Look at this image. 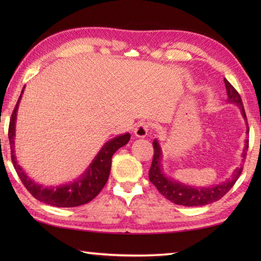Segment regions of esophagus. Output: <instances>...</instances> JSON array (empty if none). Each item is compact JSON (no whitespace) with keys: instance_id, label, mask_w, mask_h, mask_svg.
<instances>
[{"instance_id":"obj_1","label":"esophagus","mask_w":261,"mask_h":261,"mask_svg":"<svg viewBox=\"0 0 261 261\" xmlns=\"http://www.w3.org/2000/svg\"><path fill=\"white\" fill-rule=\"evenodd\" d=\"M151 130V124L148 122H139L135 129V135L138 138H145Z\"/></svg>"}]
</instances>
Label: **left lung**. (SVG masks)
I'll list each match as a JSON object with an SVG mask.
<instances>
[{"label": "left lung", "instance_id": "left-lung-1", "mask_svg": "<svg viewBox=\"0 0 261 261\" xmlns=\"http://www.w3.org/2000/svg\"><path fill=\"white\" fill-rule=\"evenodd\" d=\"M223 81H224V85H226V88H227L228 101L230 103H235L240 107L243 117H244V120L247 124L244 106H243L241 95L238 94V92L235 90V87H233L226 78H224ZM246 132H249V126H247ZM153 147H154L153 161L148 171L149 180L155 185V188L159 190V192H160L163 197H166L168 200H170L171 202H174V204H177V205L189 206V207L204 206L221 199V198H222L224 194H226L229 190L233 187V184L236 183V180L241 176V173L243 170L242 167L237 168V169L233 171L231 178H229L227 182H223L222 184L214 185V187H208V188L188 187V185H184L182 183L176 182V180L167 177L165 173L162 171V166H161L162 152H161L160 145H159L156 139L153 141ZM247 148H249V140H245V147L243 149V154H242L243 159H245L246 156Z\"/></svg>", "mask_w": 261, "mask_h": 261}]
</instances>
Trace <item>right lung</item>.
Returning <instances> with one entry per match:
<instances>
[{
	"label": "right lung",
	"mask_w": 261,
	"mask_h": 261,
	"mask_svg": "<svg viewBox=\"0 0 261 261\" xmlns=\"http://www.w3.org/2000/svg\"><path fill=\"white\" fill-rule=\"evenodd\" d=\"M24 88L19 95V99L17 101V105L12 112L10 124H9V141H10L11 148V161L14 163L16 173L18 174L21 183L28 189V191L32 194L35 199L40 200L45 204L56 207H76L84 204H87L92 199L98 196L101 190L107 183L110 167H112V158L114 153L118 148L127 144L130 140V134H124L117 136L106 143L102 148L100 149L99 153L96 154L94 160L86 169L81 177L73 180V182L64 185H59V187H43L41 184L33 182L32 179L29 178V176L25 174L15 156V126H16V117L17 110H18V105L23 95Z\"/></svg>",
	"instance_id": "add662e5"
}]
</instances>
